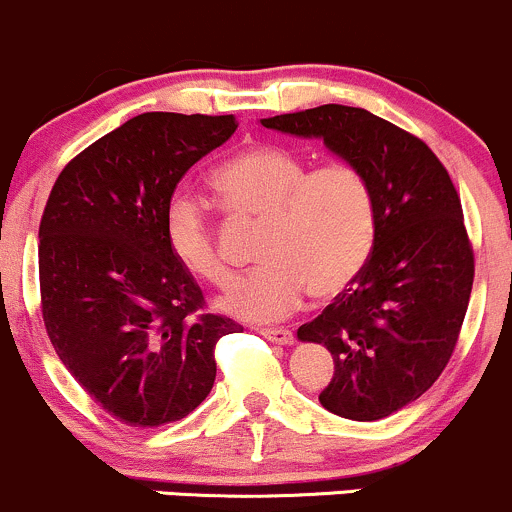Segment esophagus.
I'll list each match as a JSON object with an SVG mask.
<instances>
[{
  "label": "esophagus",
  "instance_id": "obj_1",
  "mask_svg": "<svg viewBox=\"0 0 512 512\" xmlns=\"http://www.w3.org/2000/svg\"><path fill=\"white\" fill-rule=\"evenodd\" d=\"M260 335L277 345H294V333L289 328H260Z\"/></svg>",
  "mask_w": 512,
  "mask_h": 512
}]
</instances>
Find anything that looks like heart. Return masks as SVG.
<instances>
[{"label":"heart","instance_id":"b5f03b06","mask_svg":"<svg viewBox=\"0 0 512 512\" xmlns=\"http://www.w3.org/2000/svg\"><path fill=\"white\" fill-rule=\"evenodd\" d=\"M213 192L230 216L265 223L257 260L265 265L238 279L221 308L245 320L282 318L311 286L318 299L357 279L374 245V192L350 162L313 167L282 145H255L218 167ZM167 247L189 274L226 284L230 269L216 245L204 206L174 196L165 209Z\"/></svg>","mask_w":512,"mask_h":512}]
</instances>
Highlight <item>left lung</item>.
<instances>
[{
  "label": "left lung",
  "instance_id": "1",
  "mask_svg": "<svg viewBox=\"0 0 512 512\" xmlns=\"http://www.w3.org/2000/svg\"><path fill=\"white\" fill-rule=\"evenodd\" d=\"M262 126L320 138L359 167L374 192V245L350 289L311 323L301 342L333 355L320 406L347 420H381L423 396L447 367L462 330L474 250L462 201L420 138L367 109L323 104L262 119Z\"/></svg>",
  "mask_w": 512,
  "mask_h": 512
}]
</instances>
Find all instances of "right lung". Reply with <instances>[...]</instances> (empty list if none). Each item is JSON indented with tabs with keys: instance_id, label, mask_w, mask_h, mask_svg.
<instances>
[{
	"instance_id": "1",
	"label": "right lung",
	"mask_w": 512,
	"mask_h": 512,
	"mask_svg": "<svg viewBox=\"0 0 512 512\" xmlns=\"http://www.w3.org/2000/svg\"><path fill=\"white\" fill-rule=\"evenodd\" d=\"M235 116L148 111L72 157L38 228L41 308L60 362L131 428L187 418L216 379L213 350L243 330L201 313L204 294L170 252L165 209Z\"/></svg>"
}]
</instances>
